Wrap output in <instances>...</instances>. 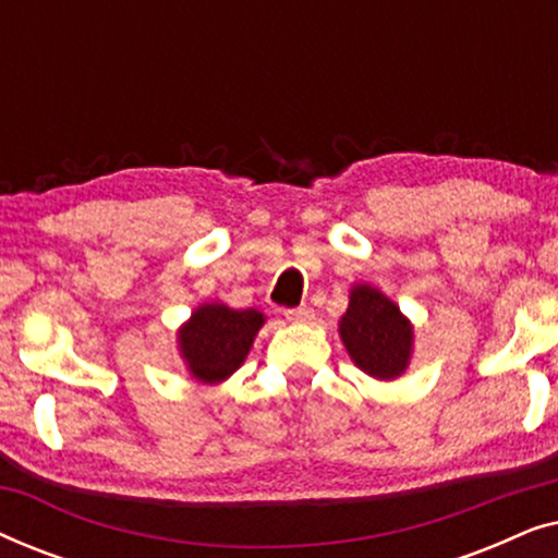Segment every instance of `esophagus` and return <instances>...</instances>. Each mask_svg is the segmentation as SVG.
I'll use <instances>...</instances> for the list:
<instances>
[{
  "mask_svg": "<svg viewBox=\"0 0 558 558\" xmlns=\"http://www.w3.org/2000/svg\"><path fill=\"white\" fill-rule=\"evenodd\" d=\"M284 317L289 323H310V319L315 317V312H312V307H307V304H302V307L296 310H287Z\"/></svg>",
  "mask_w": 558,
  "mask_h": 558,
  "instance_id": "34e87169",
  "label": "esophagus"
}]
</instances>
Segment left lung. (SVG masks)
Here are the masks:
<instances>
[{"label":"left lung","instance_id":"obj_1","mask_svg":"<svg viewBox=\"0 0 558 558\" xmlns=\"http://www.w3.org/2000/svg\"><path fill=\"white\" fill-rule=\"evenodd\" d=\"M350 357L373 378L401 376L411 355V325L396 304L371 287H355L340 319Z\"/></svg>","mask_w":558,"mask_h":558}]
</instances>
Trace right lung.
Returning a JSON list of instances; mask_svg holds the SVG:
<instances>
[{
	"label": "right lung",
	"mask_w": 558,
	"mask_h": 558,
	"mask_svg": "<svg viewBox=\"0 0 558 558\" xmlns=\"http://www.w3.org/2000/svg\"><path fill=\"white\" fill-rule=\"evenodd\" d=\"M264 315L258 310H231L203 304L180 330V350L197 380H223L248 355Z\"/></svg>",
	"instance_id": "right-lung-1"
}]
</instances>
